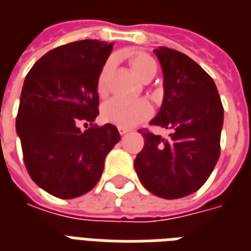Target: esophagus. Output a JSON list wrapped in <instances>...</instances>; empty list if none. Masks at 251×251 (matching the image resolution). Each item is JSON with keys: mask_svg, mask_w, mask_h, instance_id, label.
<instances>
[{"mask_svg": "<svg viewBox=\"0 0 251 251\" xmlns=\"http://www.w3.org/2000/svg\"><path fill=\"white\" fill-rule=\"evenodd\" d=\"M118 131L120 135H126V133L129 132V128H126V127H118Z\"/></svg>", "mask_w": 251, "mask_h": 251, "instance_id": "obj_1", "label": "esophagus"}]
</instances>
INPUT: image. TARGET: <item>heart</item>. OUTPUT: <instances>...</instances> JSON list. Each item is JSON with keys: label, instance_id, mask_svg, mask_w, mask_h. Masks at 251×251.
Returning <instances> with one entry per match:
<instances>
[{"label": "heart", "instance_id": "1", "mask_svg": "<svg viewBox=\"0 0 251 251\" xmlns=\"http://www.w3.org/2000/svg\"><path fill=\"white\" fill-rule=\"evenodd\" d=\"M129 67L132 73L139 79H143L148 75L156 73V63L148 54L135 52L129 56ZM111 62H107L101 69L98 78V91L103 94L105 88V78L110 71ZM103 118L108 123H112L119 127H133L136 124L144 122L150 118L151 107L146 100H124L119 98H112L103 105Z\"/></svg>", "mask_w": 251, "mask_h": 251}]
</instances>
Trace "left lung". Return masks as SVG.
Wrapping results in <instances>:
<instances>
[{"label":"left lung","instance_id":"1","mask_svg":"<svg viewBox=\"0 0 251 251\" xmlns=\"http://www.w3.org/2000/svg\"><path fill=\"white\" fill-rule=\"evenodd\" d=\"M164 100L152 126L171 129L168 139L139 129L144 147L135 159L141 184L161 199L175 200L204 185L220 157L224 107L212 76L182 52L159 47Z\"/></svg>","mask_w":251,"mask_h":251}]
</instances>
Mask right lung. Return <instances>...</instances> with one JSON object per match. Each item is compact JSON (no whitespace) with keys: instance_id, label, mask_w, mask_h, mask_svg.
<instances>
[{"instance_id":"add662e5","label":"right lung","mask_w":251,"mask_h":251,"mask_svg":"<svg viewBox=\"0 0 251 251\" xmlns=\"http://www.w3.org/2000/svg\"><path fill=\"white\" fill-rule=\"evenodd\" d=\"M112 50L98 39L52 49L35 62L21 92L16 128L30 177L69 200L97 185L104 159L120 140L112 124L98 127V78ZM88 123L83 133L78 124Z\"/></svg>"}]
</instances>
